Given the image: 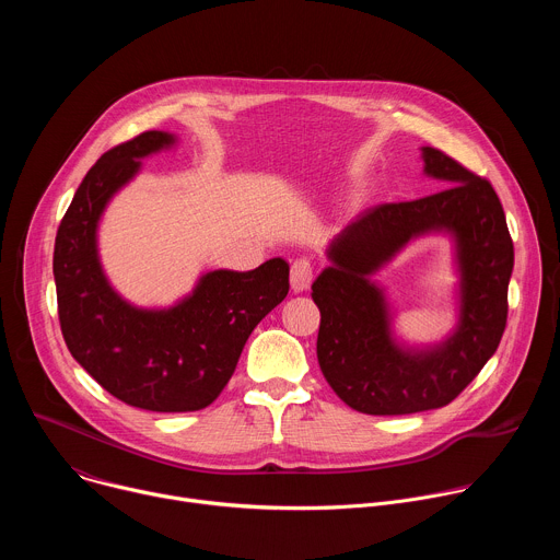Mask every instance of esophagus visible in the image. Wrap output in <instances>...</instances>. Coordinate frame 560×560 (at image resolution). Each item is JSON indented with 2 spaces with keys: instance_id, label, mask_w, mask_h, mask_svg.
Listing matches in <instances>:
<instances>
[{
  "instance_id": "34e87169",
  "label": "esophagus",
  "mask_w": 560,
  "mask_h": 560,
  "mask_svg": "<svg viewBox=\"0 0 560 560\" xmlns=\"http://www.w3.org/2000/svg\"><path fill=\"white\" fill-rule=\"evenodd\" d=\"M312 277H314V264L307 259V257H299L292 261V268H290V283H292V290L294 292H303L310 288L312 283Z\"/></svg>"
}]
</instances>
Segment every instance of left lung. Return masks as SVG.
I'll list each match as a JSON object with an SVG mask.
<instances>
[{"instance_id": "8db88e82", "label": "left lung", "mask_w": 560, "mask_h": 560, "mask_svg": "<svg viewBox=\"0 0 560 560\" xmlns=\"http://www.w3.org/2000/svg\"><path fill=\"white\" fill-rule=\"evenodd\" d=\"M425 173L447 188L359 214L330 246L332 266L312 283L322 312L316 359L346 406L374 417L443 408L497 352L508 324L514 244L499 195L439 148H423ZM450 229L462 266V324L436 351L406 353L386 330L380 291L366 281L412 235Z\"/></svg>"}]
</instances>
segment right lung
Segmentation results:
<instances>
[{
	"label": "right lung",
	"mask_w": 560,
	"mask_h": 560,
	"mask_svg": "<svg viewBox=\"0 0 560 560\" xmlns=\"http://www.w3.org/2000/svg\"><path fill=\"white\" fill-rule=\"evenodd\" d=\"M171 143L168 132L145 130L100 156L59 223L52 272L61 335L79 365L126 406L195 412L221 394L250 332L285 299L290 268L270 259L250 272L214 270L159 312L113 292L97 259V221L139 159Z\"/></svg>",
	"instance_id": "obj_1"
}]
</instances>
